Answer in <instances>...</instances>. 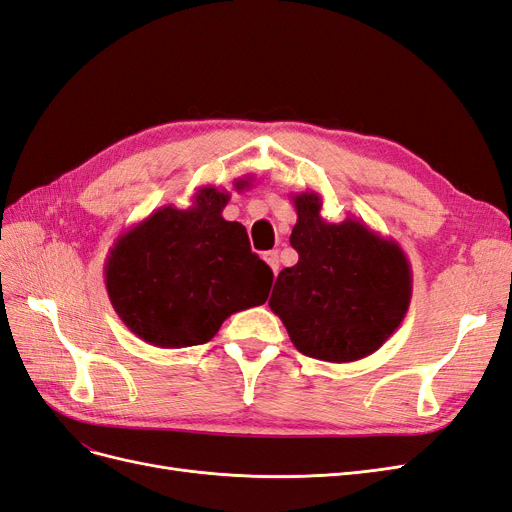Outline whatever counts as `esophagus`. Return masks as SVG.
Returning <instances> with one entry per match:
<instances>
[{
    "mask_svg": "<svg viewBox=\"0 0 512 512\" xmlns=\"http://www.w3.org/2000/svg\"><path fill=\"white\" fill-rule=\"evenodd\" d=\"M262 258H265V262L271 267L273 273L280 271V256H277L275 250L273 252H265V254H262Z\"/></svg>",
    "mask_w": 512,
    "mask_h": 512,
    "instance_id": "1",
    "label": "esophagus"
}]
</instances>
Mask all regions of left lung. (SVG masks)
Returning <instances> with one entry per match:
<instances>
[{"mask_svg": "<svg viewBox=\"0 0 512 512\" xmlns=\"http://www.w3.org/2000/svg\"><path fill=\"white\" fill-rule=\"evenodd\" d=\"M299 260L280 271L269 307L305 356L350 363L374 354L404 320L412 297L408 256L363 220L327 222L316 192L292 196Z\"/></svg>", "mask_w": 512, "mask_h": 512, "instance_id": "1", "label": "left lung"}]
</instances>
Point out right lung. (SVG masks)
<instances>
[{
	"label": "right lung",
	"mask_w": 512,
	"mask_h": 512,
	"mask_svg": "<svg viewBox=\"0 0 512 512\" xmlns=\"http://www.w3.org/2000/svg\"><path fill=\"white\" fill-rule=\"evenodd\" d=\"M247 183L235 181V190ZM228 200L226 190L200 188L188 209H156L121 232L108 252V299L143 342L205 344L230 314L267 301L273 273L250 250L245 226L222 218Z\"/></svg>",
	"instance_id": "right-lung-1"
}]
</instances>
